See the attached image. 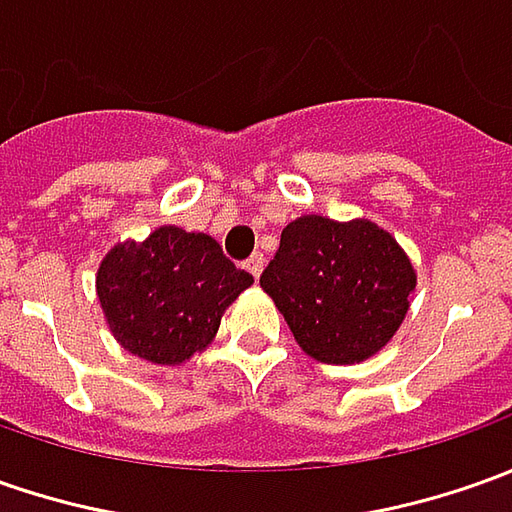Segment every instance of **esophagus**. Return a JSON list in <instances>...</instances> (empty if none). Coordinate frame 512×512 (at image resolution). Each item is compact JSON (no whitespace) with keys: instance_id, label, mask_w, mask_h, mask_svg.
Masks as SVG:
<instances>
[{"instance_id":"esophagus-1","label":"esophagus","mask_w":512,"mask_h":512,"mask_svg":"<svg viewBox=\"0 0 512 512\" xmlns=\"http://www.w3.org/2000/svg\"><path fill=\"white\" fill-rule=\"evenodd\" d=\"M243 266H246V272L252 274V277L257 280V277H260V272H263V255H257V252H255V255L249 257V260H246Z\"/></svg>"}]
</instances>
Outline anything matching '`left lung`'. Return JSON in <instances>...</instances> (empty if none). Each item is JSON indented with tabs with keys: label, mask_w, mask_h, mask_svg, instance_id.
Masks as SVG:
<instances>
[{
	"label": "left lung",
	"mask_w": 512,
	"mask_h": 512,
	"mask_svg": "<svg viewBox=\"0 0 512 512\" xmlns=\"http://www.w3.org/2000/svg\"><path fill=\"white\" fill-rule=\"evenodd\" d=\"M260 286L309 357L354 365L394 337L416 274L377 223L306 215L283 229Z\"/></svg>",
	"instance_id": "8db88e82"
}]
</instances>
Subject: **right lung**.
Listing matches in <instances>:
<instances>
[{"mask_svg":"<svg viewBox=\"0 0 512 512\" xmlns=\"http://www.w3.org/2000/svg\"><path fill=\"white\" fill-rule=\"evenodd\" d=\"M252 283L218 240L175 226L155 229L144 243L115 246L96 277L115 340L158 365H178L201 351L223 309Z\"/></svg>","mask_w":512,"mask_h":512,"instance_id":"right-lung-1","label":"right lung"}]
</instances>
